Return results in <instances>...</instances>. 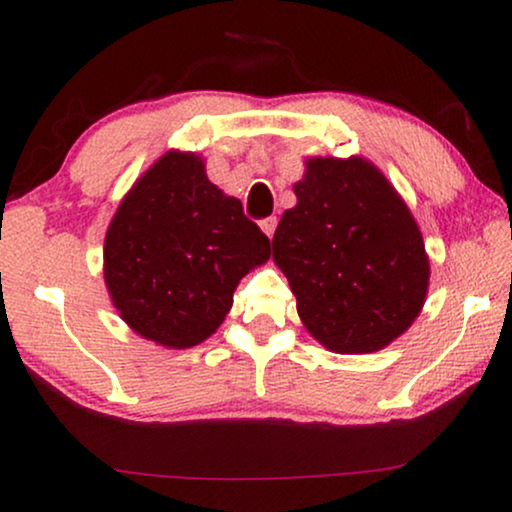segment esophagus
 <instances>
[{
  "mask_svg": "<svg viewBox=\"0 0 512 512\" xmlns=\"http://www.w3.org/2000/svg\"><path fill=\"white\" fill-rule=\"evenodd\" d=\"M275 228H277V219H275V216H270V219H263V221H261V230H263V233L268 235V237L275 235Z\"/></svg>",
  "mask_w": 512,
  "mask_h": 512,
  "instance_id": "obj_1",
  "label": "esophagus"
}]
</instances>
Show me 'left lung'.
Segmentation results:
<instances>
[{
  "mask_svg": "<svg viewBox=\"0 0 512 512\" xmlns=\"http://www.w3.org/2000/svg\"><path fill=\"white\" fill-rule=\"evenodd\" d=\"M272 237L298 317L338 354H368L405 333L429 291L422 233L396 188L359 156L310 158Z\"/></svg>",
  "mask_w": 512,
  "mask_h": 512,
  "instance_id": "1",
  "label": "left lung"
}]
</instances>
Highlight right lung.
Segmentation results:
<instances>
[{"mask_svg":"<svg viewBox=\"0 0 512 512\" xmlns=\"http://www.w3.org/2000/svg\"><path fill=\"white\" fill-rule=\"evenodd\" d=\"M268 258V235L207 179L202 158L167 151L109 223L104 282L132 331L186 349L223 324L240 279Z\"/></svg>","mask_w":512,"mask_h":512,"instance_id":"obj_1","label":"right lung"}]
</instances>
